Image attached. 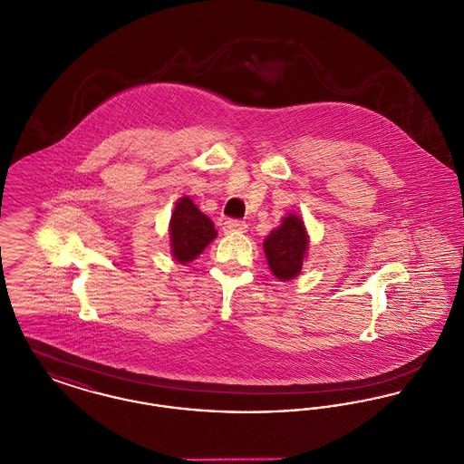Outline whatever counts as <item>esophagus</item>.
<instances>
[{
	"instance_id": "34e87169",
	"label": "esophagus",
	"mask_w": 464,
	"mask_h": 464,
	"mask_svg": "<svg viewBox=\"0 0 464 464\" xmlns=\"http://www.w3.org/2000/svg\"><path fill=\"white\" fill-rule=\"evenodd\" d=\"M222 229H224V233H245L246 231V222L227 219L224 222Z\"/></svg>"
}]
</instances>
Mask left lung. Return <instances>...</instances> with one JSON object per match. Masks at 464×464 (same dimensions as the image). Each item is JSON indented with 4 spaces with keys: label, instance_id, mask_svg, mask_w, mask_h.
<instances>
[{
    "label": "left lung",
    "instance_id": "1",
    "mask_svg": "<svg viewBox=\"0 0 464 464\" xmlns=\"http://www.w3.org/2000/svg\"><path fill=\"white\" fill-rule=\"evenodd\" d=\"M269 271L280 282L299 276L308 257L309 235L299 214H287L263 243Z\"/></svg>",
    "mask_w": 464,
    "mask_h": 464
}]
</instances>
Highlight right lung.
I'll return each instance as SVG.
<instances>
[{
    "label": "right lung",
    "instance_id": "obj_1",
    "mask_svg": "<svg viewBox=\"0 0 464 464\" xmlns=\"http://www.w3.org/2000/svg\"><path fill=\"white\" fill-rule=\"evenodd\" d=\"M170 254L179 265L191 263L205 250V246L216 240L218 231L214 222L205 216L191 197L177 199L170 224Z\"/></svg>",
    "mask_w": 464,
    "mask_h": 464
}]
</instances>
